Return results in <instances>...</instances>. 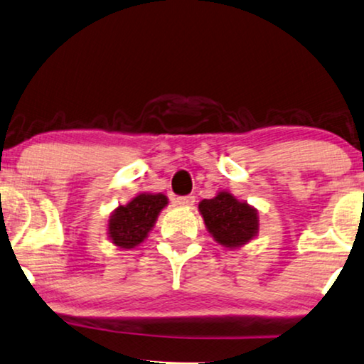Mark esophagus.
<instances>
[{"label":"esophagus","mask_w":364,"mask_h":364,"mask_svg":"<svg viewBox=\"0 0 364 364\" xmlns=\"http://www.w3.org/2000/svg\"><path fill=\"white\" fill-rule=\"evenodd\" d=\"M193 202H195V197L193 195H186V197H177L176 198V203H178V205H193Z\"/></svg>","instance_id":"esophagus-1"}]
</instances>
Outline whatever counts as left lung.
Masks as SVG:
<instances>
[{
  "label": "left lung",
  "instance_id": "8db88e82",
  "mask_svg": "<svg viewBox=\"0 0 364 364\" xmlns=\"http://www.w3.org/2000/svg\"><path fill=\"white\" fill-rule=\"evenodd\" d=\"M198 210L210 235L225 247L246 245L259 228L256 210L236 200L230 192H220L217 197L202 200Z\"/></svg>",
  "mask_w": 364,
  "mask_h": 364
}]
</instances>
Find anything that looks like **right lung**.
Segmentation results:
<instances>
[{"label":"right lung","instance_id":"obj_1","mask_svg":"<svg viewBox=\"0 0 364 364\" xmlns=\"http://www.w3.org/2000/svg\"><path fill=\"white\" fill-rule=\"evenodd\" d=\"M166 205L162 193H139L128 205H119L108 221L109 240L124 250L143 243Z\"/></svg>","mask_w":364,"mask_h":364}]
</instances>
